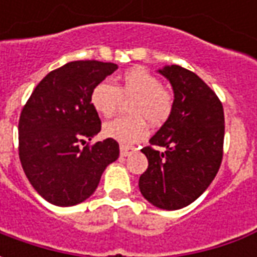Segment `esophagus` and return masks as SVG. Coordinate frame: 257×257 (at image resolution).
<instances>
[{
  "mask_svg": "<svg viewBox=\"0 0 257 257\" xmlns=\"http://www.w3.org/2000/svg\"><path fill=\"white\" fill-rule=\"evenodd\" d=\"M134 151H135V149H134V147H131V146L121 145V147H119V153H121V156H122V157L131 156V154H132Z\"/></svg>",
  "mask_w": 257,
  "mask_h": 257,
  "instance_id": "esophagus-1",
  "label": "esophagus"
}]
</instances>
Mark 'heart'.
Segmentation results:
<instances>
[{
    "mask_svg": "<svg viewBox=\"0 0 257 257\" xmlns=\"http://www.w3.org/2000/svg\"><path fill=\"white\" fill-rule=\"evenodd\" d=\"M123 99H134L129 103V117L108 121L103 134L121 145H132L147 138L149 125L160 126L167 122L173 108L172 93L162 88L161 79L143 67H132L118 77L114 86L101 81L90 92V104L97 114L111 117Z\"/></svg>",
    "mask_w": 257,
    "mask_h": 257,
    "instance_id": "heart-1",
    "label": "heart"
}]
</instances>
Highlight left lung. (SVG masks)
Masks as SVG:
<instances>
[{
    "instance_id": "left-lung-1",
    "label": "left lung",
    "mask_w": 257,
    "mask_h": 257,
    "mask_svg": "<svg viewBox=\"0 0 257 257\" xmlns=\"http://www.w3.org/2000/svg\"><path fill=\"white\" fill-rule=\"evenodd\" d=\"M158 73L172 85L173 108L150 146L142 149L149 167L139 189L157 208L176 210L198 198L220 168L224 112L215 92L193 71L172 64Z\"/></svg>"
}]
</instances>
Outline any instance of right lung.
<instances>
[{"label": "right lung", "mask_w": 257, "mask_h": 257, "mask_svg": "<svg viewBox=\"0 0 257 257\" xmlns=\"http://www.w3.org/2000/svg\"><path fill=\"white\" fill-rule=\"evenodd\" d=\"M117 68L97 60L70 62L48 74L23 107L20 162L31 186L48 202L73 206L89 198L107 165L119 156V146L110 138L79 147L101 129L90 92Z\"/></svg>", "instance_id": "obj_1"}]
</instances>
